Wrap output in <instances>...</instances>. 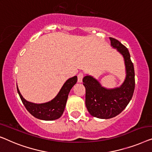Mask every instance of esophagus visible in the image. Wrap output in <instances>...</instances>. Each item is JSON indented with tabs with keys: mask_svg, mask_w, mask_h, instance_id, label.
<instances>
[{
	"mask_svg": "<svg viewBox=\"0 0 152 152\" xmlns=\"http://www.w3.org/2000/svg\"><path fill=\"white\" fill-rule=\"evenodd\" d=\"M83 77H84V74H83V73H79L78 74V83H82Z\"/></svg>",
	"mask_w": 152,
	"mask_h": 152,
	"instance_id": "34e87169",
	"label": "esophagus"
}]
</instances>
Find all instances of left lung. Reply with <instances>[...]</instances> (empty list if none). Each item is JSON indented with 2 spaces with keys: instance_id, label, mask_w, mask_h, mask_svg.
<instances>
[{
  "instance_id": "obj_1",
  "label": "left lung",
  "mask_w": 152,
  "mask_h": 152,
  "mask_svg": "<svg viewBox=\"0 0 152 152\" xmlns=\"http://www.w3.org/2000/svg\"><path fill=\"white\" fill-rule=\"evenodd\" d=\"M111 46L123 56L125 66V78L119 87L107 88L96 78L86 74L83 79L85 87V104L89 114L101 119L114 118L123 112L131 100L135 87L134 65L129 50L118 40L110 38Z\"/></svg>"
}]
</instances>
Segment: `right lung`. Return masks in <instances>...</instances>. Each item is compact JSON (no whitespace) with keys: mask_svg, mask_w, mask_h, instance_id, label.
Masks as SVG:
<instances>
[{"mask_svg":"<svg viewBox=\"0 0 152 152\" xmlns=\"http://www.w3.org/2000/svg\"><path fill=\"white\" fill-rule=\"evenodd\" d=\"M75 76L66 80L58 94L50 101L43 103H34L25 99L17 86V91L27 110L35 118L42 121H54L63 115L65 110L68 95L74 85L77 83Z\"/></svg>","mask_w":152,"mask_h":152,"instance_id":"add662e5","label":"right lung"}]
</instances>
